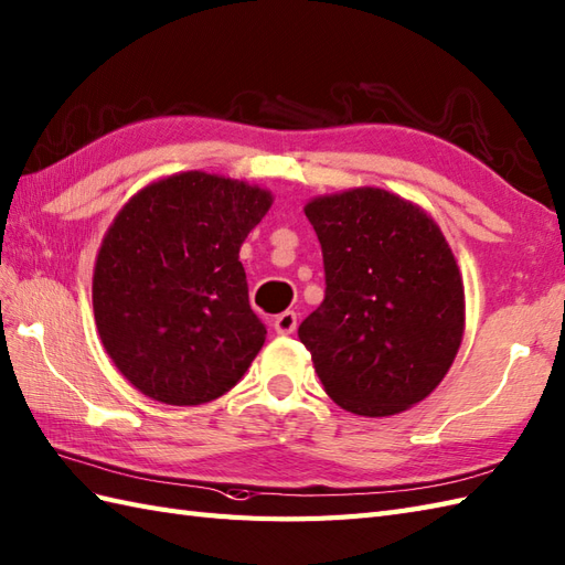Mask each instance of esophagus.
I'll use <instances>...</instances> for the list:
<instances>
[{
  "label": "esophagus",
  "mask_w": 565,
  "mask_h": 565,
  "mask_svg": "<svg viewBox=\"0 0 565 565\" xmlns=\"http://www.w3.org/2000/svg\"><path fill=\"white\" fill-rule=\"evenodd\" d=\"M296 324H298V315L294 310H284L277 315V318H274V330H277L279 334H294Z\"/></svg>",
  "instance_id": "obj_1"
}]
</instances>
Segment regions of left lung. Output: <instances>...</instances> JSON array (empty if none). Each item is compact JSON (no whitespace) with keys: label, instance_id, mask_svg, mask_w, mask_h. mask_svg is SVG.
<instances>
[{"label":"left lung","instance_id":"left-lung-1","mask_svg":"<svg viewBox=\"0 0 565 565\" xmlns=\"http://www.w3.org/2000/svg\"><path fill=\"white\" fill-rule=\"evenodd\" d=\"M322 247L324 300L300 322L324 392L347 412L390 416L428 397L465 332L455 255L426 212L377 188L306 206Z\"/></svg>","mask_w":565,"mask_h":565}]
</instances>
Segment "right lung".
I'll return each instance as SVG.
<instances>
[{"label": "right lung", "instance_id": "right-lung-1", "mask_svg": "<svg viewBox=\"0 0 565 565\" xmlns=\"http://www.w3.org/2000/svg\"><path fill=\"white\" fill-rule=\"evenodd\" d=\"M269 206L267 190L192 170L143 188L115 216L94 312L117 371L147 397L204 404L250 369L267 327L238 253Z\"/></svg>", "mask_w": 565, "mask_h": 565}]
</instances>
